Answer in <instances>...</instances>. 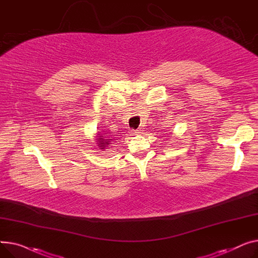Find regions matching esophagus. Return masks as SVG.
Returning <instances> with one entry per match:
<instances>
[{"instance_id": "1", "label": "esophagus", "mask_w": 258, "mask_h": 258, "mask_svg": "<svg viewBox=\"0 0 258 258\" xmlns=\"http://www.w3.org/2000/svg\"><path fill=\"white\" fill-rule=\"evenodd\" d=\"M129 133H130V135H132V136H135V135H139L141 132H140V130H133V129H131Z\"/></svg>"}]
</instances>
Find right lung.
<instances>
[{
  "instance_id": "right-lung-1",
  "label": "right lung",
  "mask_w": 258,
  "mask_h": 258,
  "mask_svg": "<svg viewBox=\"0 0 258 258\" xmlns=\"http://www.w3.org/2000/svg\"><path fill=\"white\" fill-rule=\"evenodd\" d=\"M104 136H106V135H104ZM104 136H100L101 139L99 140V146L101 149H105L106 146L109 145V142H110V140H106L107 138H104Z\"/></svg>"
}]
</instances>
